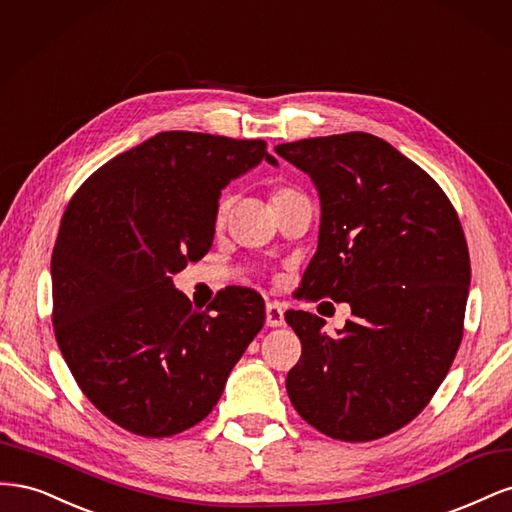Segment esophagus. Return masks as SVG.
<instances>
[{"label":"esophagus","instance_id":"obj_1","mask_svg":"<svg viewBox=\"0 0 512 512\" xmlns=\"http://www.w3.org/2000/svg\"><path fill=\"white\" fill-rule=\"evenodd\" d=\"M284 305L282 303H267V324L269 327H284Z\"/></svg>","mask_w":512,"mask_h":512}]
</instances>
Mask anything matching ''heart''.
<instances>
[{"label":"heart","instance_id":"1","mask_svg":"<svg viewBox=\"0 0 512 512\" xmlns=\"http://www.w3.org/2000/svg\"><path fill=\"white\" fill-rule=\"evenodd\" d=\"M290 194H297V192L290 190V188H280V190H275L273 200H282V198H286V196H290ZM226 207H228V203H226V200H222V203H220V215H224Z\"/></svg>","mask_w":512,"mask_h":512}]
</instances>
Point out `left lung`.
Masks as SVG:
<instances>
[{
  "instance_id": "1",
  "label": "left lung",
  "mask_w": 512,
  "mask_h": 512,
  "mask_svg": "<svg viewBox=\"0 0 512 512\" xmlns=\"http://www.w3.org/2000/svg\"><path fill=\"white\" fill-rule=\"evenodd\" d=\"M320 196L307 299L348 303L331 337L288 309L303 352L286 391L324 436L367 442L408 425L453 365L470 290V254L451 200L421 166L365 132L275 147Z\"/></svg>"
}]
</instances>
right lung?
I'll list each match as a JSON object with an SVG mask.
<instances>
[{
	"instance_id": "add662e5",
	"label": "right lung",
	"mask_w": 512,
	"mask_h": 512,
	"mask_svg": "<svg viewBox=\"0 0 512 512\" xmlns=\"http://www.w3.org/2000/svg\"><path fill=\"white\" fill-rule=\"evenodd\" d=\"M262 160L277 166L265 141L160 132L98 168L64 213L57 344L91 404L136 436L203 421L265 324L250 288L222 290L203 312L173 284L209 252L222 190Z\"/></svg>"
}]
</instances>
